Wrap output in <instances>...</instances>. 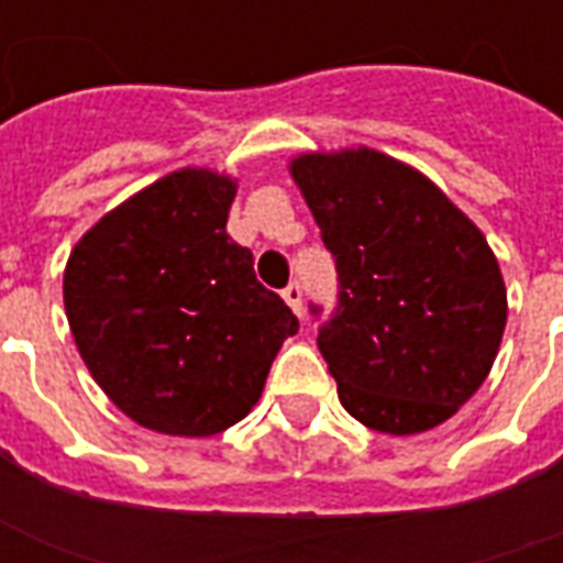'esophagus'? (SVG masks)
Segmentation results:
<instances>
[{"label": "esophagus", "instance_id": "obj_1", "mask_svg": "<svg viewBox=\"0 0 563 563\" xmlns=\"http://www.w3.org/2000/svg\"><path fill=\"white\" fill-rule=\"evenodd\" d=\"M283 298H286V305L292 307L295 313L301 317V301H305V289H301V283L292 280L286 289H283Z\"/></svg>", "mask_w": 563, "mask_h": 563}]
</instances>
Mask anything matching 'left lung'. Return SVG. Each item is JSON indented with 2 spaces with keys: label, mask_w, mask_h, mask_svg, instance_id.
I'll use <instances>...</instances> for the list:
<instances>
[{
  "label": "left lung",
  "mask_w": 563,
  "mask_h": 563,
  "mask_svg": "<svg viewBox=\"0 0 563 563\" xmlns=\"http://www.w3.org/2000/svg\"><path fill=\"white\" fill-rule=\"evenodd\" d=\"M292 177L338 268V305L317 343L346 413L383 434L446 422L483 386L507 325L483 232L377 150L307 153Z\"/></svg>",
  "instance_id": "1"
}]
</instances>
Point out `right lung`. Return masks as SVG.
<instances>
[{
	"mask_svg": "<svg viewBox=\"0 0 563 563\" xmlns=\"http://www.w3.org/2000/svg\"><path fill=\"white\" fill-rule=\"evenodd\" d=\"M234 184L184 168L123 201L71 250L63 280L80 358L139 424L210 437L241 422L298 319L225 234Z\"/></svg>",
	"mask_w": 563,
	"mask_h": 563,
	"instance_id": "right-lung-1",
	"label": "right lung"
}]
</instances>
